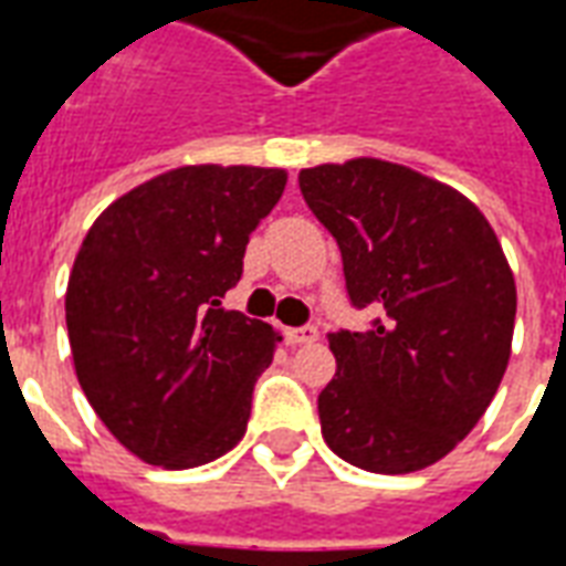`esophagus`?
Returning <instances> with one entry per match:
<instances>
[{"mask_svg": "<svg viewBox=\"0 0 566 566\" xmlns=\"http://www.w3.org/2000/svg\"><path fill=\"white\" fill-rule=\"evenodd\" d=\"M284 339H287V345H308L318 339V327H312V324H306V327H291V331H284Z\"/></svg>", "mask_w": 566, "mask_h": 566, "instance_id": "1", "label": "esophagus"}]
</instances>
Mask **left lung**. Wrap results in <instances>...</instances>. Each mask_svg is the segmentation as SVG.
Listing matches in <instances>:
<instances>
[{
    "mask_svg": "<svg viewBox=\"0 0 566 566\" xmlns=\"http://www.w3.org/2000/svg\"><path fill=\"white\" fill-rule=\"evenodd\" d=\"M343 251L352 306L373 331L331 333L324 442L369 473H416L485 416L506 373L515 279L475 202L400 163L355 157L300 172Z\"/></svg>",
    "mask_w": 566,
    "mask_h": 566,
    "instance_id": "left-lung-1",
    "label": "left lung"
}]
</instances>
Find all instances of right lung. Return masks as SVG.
<instances>
[{"instance_id":"obj_1","label":"right lung","mask_w":566,"mask_h":566,"mask_svg":"<svg viewBox=\"0 0 566 566\" xmlns=\"http://www.w3.org/2000/svg\"><path fill=\"white\" fill-rule=\"evenodd\" d=\"M287 172L181 166L93 221L66 287L75 376L136 458L190 470L245 437L251 391L282 336L221 308Z\"/></svg>"}]
</instances>
